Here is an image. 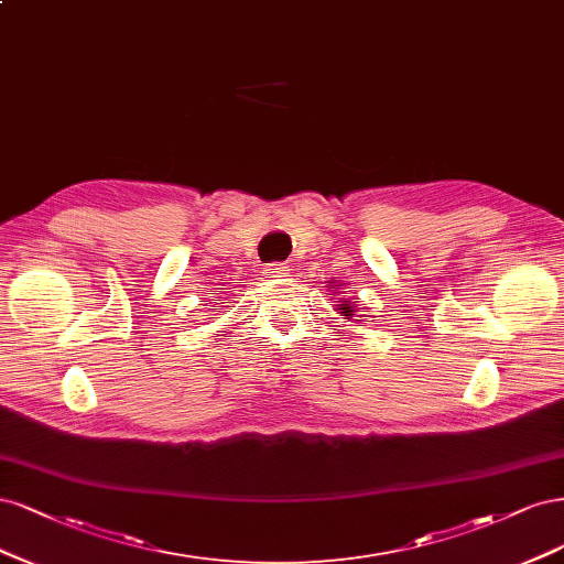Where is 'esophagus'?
I'll return each mask as SVG.
<instances>
[{"label":"esophagus","instance_id":"obj_1","mask_svg":"<svg viewBox=\"0 0 564 564\" xmlns=\"http://www.w3.org/2000/svg\"><path fill=\"white\" fill-rule=\"evenodd\" d=\"M262 274L267 279H281V276H288L290 274V267L285 262H271V264H264Z\"/></svg>","mask_w":564,"mask_h":564}]
</instances>
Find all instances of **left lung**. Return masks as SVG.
I'll use <instances>...</instances> for the list:
<instances>
[{
	"mask_svg": "<svg viewBox=\"0 0 564 564\" xmlns=\"http://www.w3.org/2000/svg\"><path fill=\"white\" fill-rule=\"evenodd\" d=\"M339 314L351 318V316H354V304H349V302H347V304H339Z\"/></svg>",
	"mask_w": 564,
	"mask_h": 564,
	"instance_id": "8db88e82",
	"label": "left lung"
}]
</instances>
